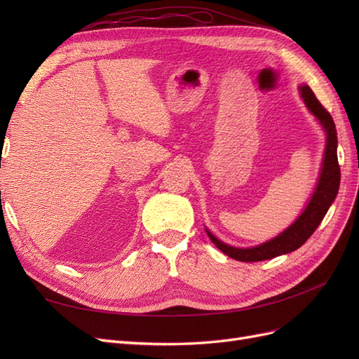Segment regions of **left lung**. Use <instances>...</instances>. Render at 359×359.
<instances>
[{
    "mask_svg": "<svg viewBox=\"0 0 359 359\" xmlns=\"http://www.w3.org/2000/svg\"><path fill=\"white\" fill-rule=\"evenodd\" d=\"M299 91L304 103L309 107V111L316 116L325 132H327V147H325L322 170L316 190H314L306 210L302 211V214L287 227L286 231L260 245L250 248H238L227 245L223 241L217 240V238L206 229L210 240L219 247L224 255L235 260H240V262H259V260L273 259L299 248L313 235V232L318 229V226L323 220L325 214L328 212L331 203L334 202L337 193H339L340 166L339 158H337V130L332 121V116L320 104V102L316 99V95H314L309 85L299 86Z\"/></svg>",
    "mask_w": 359,
    "mask_h": 359,
    "instance_id": "left-lung-1",
    "label": "left lung"
}]
</instances>
